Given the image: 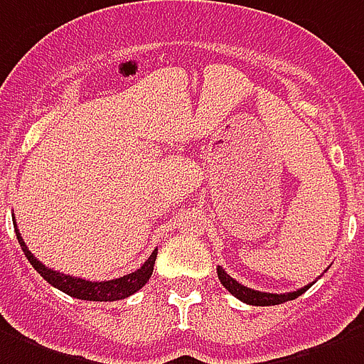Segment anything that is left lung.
<instances>
[{
	"instance_id": "8db88e82",
	"label": "left lung",
	"mask_w": 364,
	"mask_h": 364,
	"mask_svg": "<svg viewBox=\"0 0 364 364\" xmlns=\"http://www.w3.org/2000/svg\"><path fill=\"white\" fill-rule=\"evenodd\" d=\"M218 278L222 282V285L228 289V291L237 297L239 301H243L247 305H255V306H268V305H282L285 301H293V299H297L299 295H303V293L311 287L312 284L305 285V287H301L297 291L291 293H264V291H257V289H250V287H245L241 285L237 279H233L228 274V272L223 270L222 266H218Z\"/></svg>"
}]
</instances>
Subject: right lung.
Masks as SVG:
<instances>
[{
    "label": "right lung",
    "mask_w": 364,
    "mask_h": 364,
    "mask_svg": "<svg viewBox=\"0 0 364 364\" xmlns=\"http://www.w3.org/2000/svg\"><path fill=\"white\" fill-rule=\"evenodd\" d=\"M15 233H17L18 245L23 249L24 257L28 258V262L34 266V270L38 272L48 284L58 287L59 291L67 293V295H71L75 299H82V301H119V299L131 297L150 279L152 270H154L156 255H158V249H154V252L148 257L146 262L139 270L131 272L127 276L107 279V282H88V279L67 276V274H61V272H55L53 268H48L46 264H42L38 258L28 250V247L24 245V239L17 230V223H15Z\"/></svg>",
    "instance_id": "1"
}]
</instances>
